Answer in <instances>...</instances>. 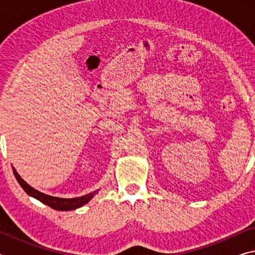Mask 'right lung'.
<instances>
[{
	"mask_svg": "<svg viewBox=\"0 0 255 255\" xmlns=\"http://www.w3.org/2000/svg\"><path fill=\"white\" fill-rule=\"evenodd\" d=\"M13 173H14L15 179L18 180L19 184L22 187V189L28 193L29 196L36 198V199L41 201L42 204L49 206V207H51V208L56 209V210H72V209L80 208V207H82L83 205H85L86 202H89L90 200H91V198L97 193V191H94L92 193H89V195L82 196L79 198H72V199L51 197L48 195H45V193H42V192H39L38 190L30 187L27 182H24V181L21 179V176L16 173V171L14 169H13Z\"/></svg>",
	"mask_w": 255,
	"mask_h": 255,
	"instance_id": "1",
	"label": "right lung"
}]
</instances>
